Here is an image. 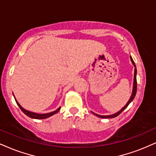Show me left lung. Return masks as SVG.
Wrapping results in <instances>:
<instances>
[{
    "instance_id": "1",
    "label": "left lung",
    "mask_w": 156,
    "mask_h": 156,
    "mask_svg": "<svg viewBox=\"0 0 156 156\" xmlns=\"http://www.w3.org/2000/svg\"><path fill=\"white\" fill-rule=\"evenodd\" d=\"M130 60H131V62H133L134 67H135V73H134V82H133V93H132V95L130 96V98L129 99V101H127V103L126 104V105L124 106L123 108L121 110H119V112H117V113L114 114H112V115H106V116H102V115H99V114H95L94 113V114H95L96 116H97V117H100V118H114V117H117L118 115H119L120 114L122 113V112L125 110L126 108L127 107L128 105H129V104L131 103L132 101H133V100L135 98V95H136V93H137V78H136V76H137V68H136V66L135 64V62H134V61L133 60V58H132V57L130 56Z\"/></svg>"
}]
</instances>
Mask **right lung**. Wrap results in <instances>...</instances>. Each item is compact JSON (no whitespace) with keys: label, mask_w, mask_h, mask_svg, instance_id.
Wrapping results in <instances>:
<instances>
[{"label":"right lung","mask_w":156,"mask_h":156,"mask_svg":"<svg viewBox=\"0 0 156 156\" xmlns=\"http://www.w3.org/2000/svg\"><path fill=\"white\" fill-rule=\"evenodd\" d=\"M13 96H14V95H13ZM15 100H16V104H18V106H19V108H20L21 111H22L23 113L26 114V115L28 116L29 117L32 118V119H46V118L50 117H51V116L54 115V114H55L56 113H58V112L60 111V107H59L57 110H55V111H54V112H50V113H47V114H37V113H35V112H31L27 111V110H26L25 109H23L22 106H21L20 104H19V102L16 101V98H15Z\"/></svg>","instance_id":"1"}]
</instances>
